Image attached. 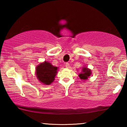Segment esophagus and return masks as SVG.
I'll list each match as a JSON object with an SVG mask.
<instances>
[{
  "label": "esophagus",
  "mask_w": 127,
  "mask_h": 127,
  "mask_svg": "<svg viewBox=\"0 0 127 127\" xmlns=\"http://www.w3.org/2000/svg\"><path fill=\"white\" fill-rule=\"evenodd\" d=\"M65 65V67L66 68H69L70 67V65H69V64L68 63H66Z\"/></svg>",
  "instance_id": "1"
}]
</instances>
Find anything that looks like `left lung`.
<instances>
[{
	"label": "left lung",
	"mask_w": 127,
	"mask_h": 127,
	"mask_svg": "<svg viewBox=\"0 0 127 127\" xmlns=\"http://www.w3.org/2000/svg\"><path fill=\"white\" fill-rule=\"evenodd\" d=\"M91 74V70L88 69L87 68H83L82 70V73L79 74V77L81 79H83V80H86V79H88Z\"/></svg>",
	"instance_id": "obj_1"
}]
</instances>
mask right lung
<instances>
[{"instance_id": "right-lung-1", "label": "right lung", "mask_w": 127, "mask_h": 127, "mask_svg": "<svg viewBox=\"0 0 127 127\" xmlns=\"http://www.w3.org/2000/svg\"><path fill=\"white\" fill-rule=\"evenodd\" d=\"M57 70V66L52 65L49 62H45L36 67V74L40 82L45 85H49L54 80Z\"/></svg>"}]
</instances>
